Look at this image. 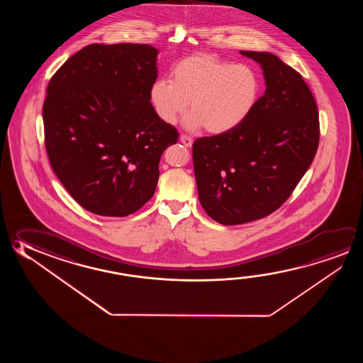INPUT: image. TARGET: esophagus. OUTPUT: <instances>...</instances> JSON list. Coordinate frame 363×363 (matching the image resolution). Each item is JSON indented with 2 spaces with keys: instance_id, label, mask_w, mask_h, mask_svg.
<instances>
[{
  "instance_id": "34e87169",
  "label": "esophagus",
  "mask_w": 363,
  "mask_h": 363,
  "mask_svg": "<svg viewBox=\"0 0 363 363\" xmlns=\"http://www.w3.org/2000/svg\"><path fill=\"white\" fill-rule=\"evenodd\" d=\"M179 140H181V143L184 144V147H191L192 143H194L192 138H191L190 135H186V134H182V135L179 137Z\"/></svg>"
}]
</instances>
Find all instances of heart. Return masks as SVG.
<instances>
[{
    "instance_id": "b5f03b06",
    "label": "heart",
    "mask_w": 363,
    "mask_h": 363,
    "mask_svg": "<svg viewBox=\"0 0 363 363\" xmlns=\"http://www.w3.org/2000/svg\"><path fill=\"white\" fill-rule=\"evenodd\" d=\"M259 78L247 65H234L215 54L196 53L173 65L169 81H155L150 101L167 124L186 113L190 129L205 128L211 134L233 130L256 105Z\"/></svg>"
}]
</instances>
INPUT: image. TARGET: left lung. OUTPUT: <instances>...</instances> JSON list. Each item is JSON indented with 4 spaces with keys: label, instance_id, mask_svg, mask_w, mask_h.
I'll list each match as a JSON object with an SVG mask.
<instances>
[{
    "label": "left lung",
    "instance_id": "8db88e82",
    "mask_svg": "<svg viewBox=\"0 0 363 363\" xmlns=\"http://www.w3.org/2000/svg\"><path fill=\"white\" fill-rule=\"evenodd\" d=\"M240 53L261 65L266 92L233 130L192 145L206 214L238 225L272 214L291 196L319 145V113L301 74L267 52Z\"/></svg>",
    "mask_w": 363,
    "mask_h": 363
}]
</instances>
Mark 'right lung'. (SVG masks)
<instances>
[{
  "mask_svg": "<svg viewBox=\"0 0 363 363\" xmlns=\"http://www.w3.org/2000/svg\"><path fill=\"white\" fill-rule=\"evenodd\" d=\"M158 50L89 44L49 81L43 105L50 166L82 208L126 216L155 195L160 160L179 131L150 104Z\"/></svg>",
  "mask_w": 363,
  "mask_h": 363,
  "instance_id": "add662e5",
  "label": "right lung"
}]
</instances>
